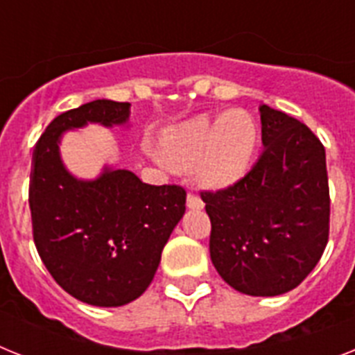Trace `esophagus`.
Masks as SVG:
<instances>
[{
    "label": "esophagus",
    "instance_id": "34e87169",
    "mask_svg": "<svg viewBox=\"0 0 355 355\" xmlns=\"http://www.w3.org/2000/svg\"><path fill=\"white\" fill-rule=\"evenodd\" d=\"M187 207L192 210H201L205 207V203L201 201V198H198V196L194 194H189L187 196Z\"/></svg>",
    "mask_w": 355,
    "mask_h": 355
}]
</instances>
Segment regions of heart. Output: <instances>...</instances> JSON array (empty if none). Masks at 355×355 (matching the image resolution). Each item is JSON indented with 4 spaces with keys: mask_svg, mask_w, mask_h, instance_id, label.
<instances>
[{
    "mask_svg": "<svg viewBox=\"0 0 355 355\" xmlns=\"http://www.w3.org/2000/svg\"><path fill=\"white\" fill-rule=\"evenodd\" d=\"M259 143V128L245 110L207 114L168 127L161 134L163 159L178 171H190L205 189L221 190L250 168Z\"/></svg>",
    "mask_w": 355,
    "mask_h": 355,
    "instance_id": "b5f03b06",
    "label": "heart"
}]
</instances>
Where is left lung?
I'll return each mask as SVG.
<instances>
[{"label":"left lung","instance_id":"obj_1","mask_svg":"<svg viewBox=\"0 0 355 355\" xmlns=\"http://www.w3.org/2000/svg\"><path fill=\"white\" fill-rule=\"evenodd\" d=\"M265 150L245 178L203 192L210 259L225 283L247 295L272 297L295 288L329 241L327 156L306 125L259 107Z\"/></svg>","mask_w":355,"mask_h":355}]
</instances>
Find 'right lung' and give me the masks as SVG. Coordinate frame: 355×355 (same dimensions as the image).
<instances>
[{
  "mask_svg": "<svg viewBox=\"0 0 355 355\" xmlns=\"http://www.w3.org/2000/svg\"><path fill=\"white\" fill-rule=\"evenodd\" d=\"M128 118L130 103L96 99L60 114L32 154L28 205L37 254L61 288L94 306H123L148 288L184 214L181 187L146 184L112 165L81 180L63 163L67 132L90 123L128 127Z\"/></svg>",
  "mask_w": 355,
  "mask_h": 355,
  "instance_id": "right-lung-1",
  "label": "right lung"
}]
</instances>
